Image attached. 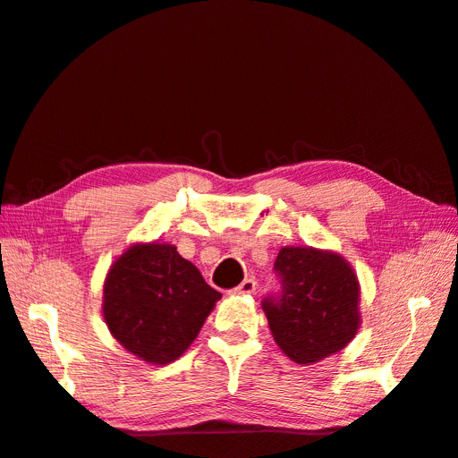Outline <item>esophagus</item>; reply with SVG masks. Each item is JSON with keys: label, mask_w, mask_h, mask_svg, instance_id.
Returning <instances> with one entry per match:
<instances>
[{"label": "esophagus", "mask_w": 458, "mask_h": 458, "mask_svg": "<svg viewBox=\"0 0 458 458\" xmlns=\"http://www.w3.org/2000/svg\"><path fill=\"white\" fill-rule=\"evenodd\" d=\"M234 294H241V296H250L256 293V281L254 279H244L237 288L233 290Z\"/></svg>", "instance_id": "obj_1"}]
</instances>
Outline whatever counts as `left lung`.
Segmentation results:
<instances>
[{
  "label": "left lung",
  "instance_id": "1",
  "mask_svg": "<svg viewBox=\"0 0 458 458\" xmlns=\"http://www.w3.org/2000/svg\"><path fill=\"white\" fill-rule=\"evenodd\" d=\"M279 300H263L276 345L300 365L317 363L348 345L361 327V284L338 252L284 246L275 259Z\"/></svg>",
  "mask_w": 458,
  "mask_h": 458
}]
</instances>
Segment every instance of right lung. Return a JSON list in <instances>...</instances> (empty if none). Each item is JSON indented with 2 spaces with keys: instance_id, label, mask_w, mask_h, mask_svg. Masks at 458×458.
Returning a JSON list of instances; mask_svg holds the SVG:
<instances>
[{
  "instance_id": "right-lung-1",
  "label": "right lung",
  "mask_w": 458,
  "mask_h": 458,
  "mask_svg": "<svg viewBox=\"0 0 458 458\" xmlns=\"http://www.w3.org/2000/svg\"><path fill=\"white\" fill-rule=\"evenodd\" d=\"M221 298L170 242H133L110 266L103 318L123 350L148 365L182 357Z\"/></svg>"
}]
</instances>
